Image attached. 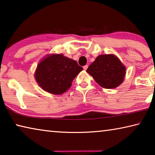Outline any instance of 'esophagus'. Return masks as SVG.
Instances as JSON below:
<instances>
[{
  "mask_svg": "<svg viewBox=\"0 0 155 155\" xmlns=\"http://www.w3.org/2000/svg\"><path fill=\"white\" fill-rule=\"evenodd\" d=\"M83 68H84V70H87L88 68V65H85L83 66Z\"/></svg>",
  "mask_w": 155,
  "mask_h": 155,
  "instance_id": "esophagus-1",
  "label": "esophagus"
}]
</instances>
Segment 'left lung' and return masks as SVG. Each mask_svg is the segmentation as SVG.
I'll return each mask as SVG.
<instances>
[{
    "label": "left lung",
    "instance_id": "8db88e82",
    "mask_svg": "<svg viewBox=\"0 0 155 155\" xmlns=\"http://www.w3.org/2000/svg\"><path fill=\"white\" fill-rule=\"evenodd\" d=\"M87 72L101 87L114 89L124 80L125 67L114 54H101L89 66Z\"/></svg>",
    "mask_w": 155,
    "mask_h": 155
}]
</instances>
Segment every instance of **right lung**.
Returning a JSON list of instances; mask_svg holds the SVG:
<instances>
[{
  "instance_id": "obj_1",
  "label": "right lung",
  "mask_w": 155,
  "mask_h": 155,
  "mask_svg": "<svg viewBox=\"0 0 155 155\" xmlns=\"http://www.w3.org/2000/svg\"><path fill=\"white\" fill-rule=\"evenodd\" d=\"M82 70L76 61L61 54H53L40 61L35 77L44 91L59 95L69 89L73 79Z\"/></svg>"
}]
</instances>
